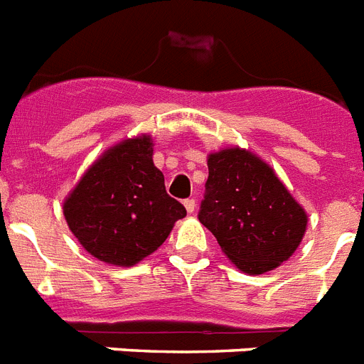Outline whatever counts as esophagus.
<instances>
[{
  "instance_id": "34e87169",
  "label": "esophagus",
  "mask_w": 364,
  "mask_h": 364,
  "mask_svg": "<svg viewBox=\"0 0 364 364\" xmlns=\"http://www.w3.org/2000/svg\"><path fill=\"white\" fill-rule=\"evenodd\" d=\"M184 205L186 210H188V213H193L195 208H197V202H195V198H188V200H184Z\"/></svg>"
}]
</instances>
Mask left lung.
<instances>
[{
  "label": "left lung",
  "mask_w": 364,
  "mask_h": 364,
  "mask_svg": "<svg viewBox=\"0 0 364 364\" xmlns=\"http://www.w3.org/2000/svg\"><path fill=\"white\" fill-rule=\"evenodd\" d=\"M198 220L240 272L260 275L290 259L306 231V211L272 167L240 147L208 156Z\"/></svg>",
  "instance_id": "8db88e82"
}]
</instances>
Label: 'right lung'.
Here are the masks:
<instances>
[{
  "label": "right lung",
  "mask_w": 364,
  "mask_h": 364,
  "mask_svg": "<svg viewBox=\"0 0 364 364\" xmlns=\"http://www.w3.org/2000/svg\"><path fill=\"white\" fill-rule=\"evenodd\" d=\"M63 215L92 257L133 266L162 246L186 208L167 195L144 134L105 151L65 198Z\"/></svg>",
  "instance_id": "obj_1"
}]
</instances>
